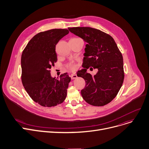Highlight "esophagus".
Wrapping results in <instances>:
<instances>
[{"mask_svg":"<svg viewBox=\"0 0 149 149\" xmlns=\"http://www.w3.org/2000/svg\"><path fill=\"white\" fill-rule=\"evenodd\" d=\"M70 77H71V79L74 80V79H77V75L75 74H71V76H70Z\"/></svg>","mask_w":149,"mask_h":149,"instance_id":"1","label":"esophagus"}]
</instances>
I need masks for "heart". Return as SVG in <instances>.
Listing matches in <instances>:
<instances>
[{
	"label": "heart",
	"instance_id": "heart-1",
	"mask_svg": "<svg viewBox=\"0 0 149 149\" xmlns=\"http://www.w3.org/2000/svg\"><path fill=\"white\" fill-rule=\"evenodd\" d=\"M67 67L68 69L71 70H75L77 68V65L75 64V63L74 62H70L67 65Z\"/></svg>",
	"mask_w": 149,
	"mask_h": 149
}]
</instances>
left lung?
I'll list each match as a JSON object with an SVG mask.
<instances>
[{"label":"left lung","instance_id":"8db88e82","mask_svg":"<svg viewBox=\"0 0 149 149\" xmlns=\"http://www.w3.org/2000/svg\"><path fill=\"white\" fill-rule=\"evenodd\" d=\"M69 29L87 43L83 59V69L77 72V76L86 81L85 88L81 91L83 98L92 106L107 104L118 94L123 83L124 72L121 52L112 37L99 29L90 27ZM90 67L98 69L96 75L86 72Z\"/></svg>","mask_w":149,"mask_h":149}]
</instances>
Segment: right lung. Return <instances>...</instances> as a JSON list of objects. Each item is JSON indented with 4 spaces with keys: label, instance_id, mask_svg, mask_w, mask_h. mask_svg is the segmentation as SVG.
I'll return each instance as SVG.
<instances>
[{
    "label": "right lung",
    "instance_id": "obj_1",
    "mask_svg": "<svg viewBox=\"0 0 149 149\" xmlns=\"http://www.w3.org/2000/svg\"><path fill=\"white\" fill-rule=\"evenodd\" d=\"M67 29H52L35 35L23 49L21 57L22 84L28 94L43 107L62 103L71 79L68 73L56 79L50 69L57 61L56 45L69 33Z\"/></svg>",
    "mask_w": 149,
    "mask_h": 149
}]
</instances>
